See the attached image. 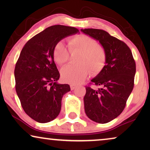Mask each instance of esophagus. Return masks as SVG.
Segmentation results:
<instances>
[{
    "mask_svg": "<svg viewBox=\"0 0 150 150\" xmlns=\"http://www.w3.org/2000/svg\"><path fill=\"white\" fill-rule=\"evenodd\" d=\"M76 87V86L75 85H74V84H70V88H71V90H74L75 89V88Z\"/></svg>",
    "mask_w": 150,
    "mask_h": 150,
    "instance_id": "34e87169",
    "label": "esophagus"
}]
</instances>
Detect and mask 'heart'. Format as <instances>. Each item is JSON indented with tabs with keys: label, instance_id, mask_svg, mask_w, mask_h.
Segmentation results:
<instances>
[{
	"label": "heart",
	"instance_id": "b5f03b06",
	"mask_svg": "<svg viewBox=\"0 0 150 150\" xmlns=\"http://www.w3.org/2000/svg\"><path fill=\"white\" fill-rule=\"evenodd\" d=\"M68 46L71 52H81L77 59L79 65H68L61 69V76L71 84L83 82L89 74L96 75L103 69L106 60L104 48L97 41L85 35H79L69 39ZM69 51L63 42L55 44L52 50L53 58L59 65H63L69 59Z\"/></svg>",
	"mask_w": 150,
	"mask_h": 150
}]
</instances>
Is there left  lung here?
<instances>
[{
  "label": "left lung",
  "instance_id": "obj_1",
  "mask_svg": "<svg viewBox=\"0 0 150 150\" xmlns=\"http://www.w3.org/2000/svg\"><path fill=\"white\" fill-rule=\"evenodd\" d=\"M81 30L99 41L106 52V65L90 83L101 88L96 90L86 86L84 97L88 117L99 124H106L124 110L134 87L136 63L130 48L105 30L96 28Z\"/></svg>",
  "mask_w": 150,
  "mask_h": 150
}]
</instances>
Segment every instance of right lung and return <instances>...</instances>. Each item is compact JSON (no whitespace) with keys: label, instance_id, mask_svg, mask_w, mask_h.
Wrapping results in <instances>:
<instances>
[{"label":"right lung","instance_id":"add662e5","mask_svg":"<svg viewBox=\"0 0 150 150\" xmlns=\"http://www.w3.org/2000/svg\"><path fill=\"white\" fill-rule=\"evenodd\" d=\"M79 30L63 25L49 26L28 41L16 64V91L22 107L30 117L47 123L59 115L63 96L70 91L67 84H58L59 74L54 61L57 43Z\"/></svg>","mask_w":150,"mask_h":150}]
</instances>
